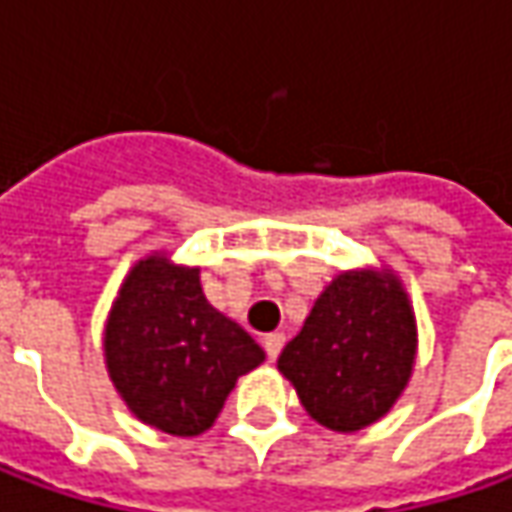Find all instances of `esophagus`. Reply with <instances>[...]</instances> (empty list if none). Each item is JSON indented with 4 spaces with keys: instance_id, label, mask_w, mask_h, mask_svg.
Wrapping results in <instances>:
<instances>
[{
    "instance_id": "esophagus-1",
    "label": "esophagus",
    "mask_w": 512,
    "mask_h": 512,
    "mask_svg": "<svg viewBox=\"0 0 512 512\" xmlns=\"http://www.w3.org/2000/svg\"><path fill=\"white\" fill-rule=\"evenodd\" d=\"M265 350H267V359L270 362H276L279 359V353H282V347H285V336L282 333H270V336H265Z\"/></svg>"
}]
</instances>
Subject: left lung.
Instances as JSON below:
<instances>
[{"mask_svg": "<svg viewBox=\"0 0 512 512\" xmlns=\"http://www.w3.org/2000/svg\"><path fill=\"white\" fill-rule=\"evenodd\" d=\"M416 350V313L402 279L390 267H356L319 293L276 367L310 419L356 433L399 402Z\"/></svg>", "mask_w": 512, "mask_h": 512, "instance_id": "1", "label": "left lung"}]
</instances>
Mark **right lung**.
I'll list each match as a JSON object with an SVG mask.
<instances>
[{
    "mask_svg": "<svg viewBox=\"0 0 512 512\" xmlns=\"http://www.w3.org/2000/svg\"><path fill=\"white\" fill-rule=\"evenodd\" d=\"M119 399L170 436L213 427L239 376L265 362L245 327L205 299L199 267L153 250L130 267L102 333Z\"/></svg>",
    "mask_w": 512,
    "mask_h": 512,
    "instance_id": "1",
    "label": "right lung"
}]
</instances>
